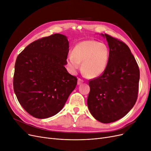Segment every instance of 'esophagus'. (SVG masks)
Listing matches in <instances>:
<instances>
[{
  "label": "esophagus",
  "instance_id": "1",
  "mask_svg": "<svg viewBox=\"0 0 151 151\" xmlns=\"http://www.w3.org/2000/svg\"><path fill=\"white\" fill-rule=\"evenodd\" d=\"M83 83H84V81L83 79H81V78H78V81H77V84L79 85Z\"/></svg>",
  "mask_w": 151,
  "mask_h": 151
}]
</instances>
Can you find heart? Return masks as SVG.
I'll return each instance as SVG.
<instances>
[{
  "label": "heart",
  "instance_id": "obj_1",
  "mask_svg": "<svg viewBox=\"0 0 151 151\" xmlns=\"http://www.w3.org/2000/svg\"><path fill=\"white\" fill-rule=\"evenodd\" d=\"M109 52L108 47L96 41L88 40L77 44L68 55L67 63L72 72H75L80 68L89 78L99 77L106 70Z\"/></svg>",
  "mask_w": 151,
  "mask_h": 151
}]
</instances>
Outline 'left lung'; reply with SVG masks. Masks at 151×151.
I'll return each mask as SVG.
<instances>
[{"mask_svg":"<svg viewBox=\"0 0 151 151\" xmlns=\"http://www.w3.org/2000/svg\"><path fill=\"white\" fill-rule=\"evenodd\" d=\"M109 56L106 70L89 80V111L98 121L108 123L125 116L138 97L140 70L129 47L107 34Z\"/></svg>","mask_w":151,"mask_h":151,"instance_id":"8db88e82","label":"left lung"}]
</instances>
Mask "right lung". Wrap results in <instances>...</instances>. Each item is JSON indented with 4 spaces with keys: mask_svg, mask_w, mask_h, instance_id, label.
<instances>
[{
    "mask_svg": "<svg viewBox=\"0 0 151 151\" xmlns=\"http://www.w3.org/2000/svg\"><path fill=\"white\" fill-rule=\"evenodd\" d=\"M69 45L65 36L53 34L28 45L16 58L14 91L26 112L43 119L63 108L77 79L67 70Z\"/></svg>",
    "mask_w": 151,
    "mask_h": 151,
    "instance_id": "obj_1",
    "label": "right lung"
}]
</instances>
